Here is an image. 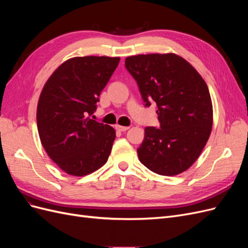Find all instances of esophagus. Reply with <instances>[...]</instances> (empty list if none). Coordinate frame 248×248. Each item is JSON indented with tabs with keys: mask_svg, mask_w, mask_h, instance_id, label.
<instances>
[{
	"mask_svg": "<svg viewBox=\"0 0 248 248\" xmlns=\"http://www.w3.org/2000/svg\"><path fill=\"white\" fill-rule=\"evenodd\" d=\"M116 129L119 131H126L129 129L128 126H121V125H116Z\"/></svg>",
	"mask_w": 248,
	"mask_h": 248,
	"instance_id": "1",
	"label": "esophagus"
}]
</instances>
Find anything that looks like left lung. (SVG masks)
Returning a JSON list of instances; mask_svg holds the SVG:
<instances>
[{
    "label": "left lung",
    "instance_id": "obj_1",
    "mask_svg": "<svg viewBox=\"0 0 248 248\" xmlns=\"http://www.w3.org/2000/svg\"><path fill=\"white\" fill-rule=\"evenodd\" d=\"M125 67L139 86L145 107L157 104L159 128L146 127L140 161L162 176L189 169L212 130L213 108L200 73L175 54L127 57Z\"/></svg>",
    "mask_w": 248,
    "mask_h": 248
}]
</instances>
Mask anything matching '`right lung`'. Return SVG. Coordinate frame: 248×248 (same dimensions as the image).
<instances>
[{
  "label": "right lung",
  "instance_id": "1",
  "mask_svg": "<svg viewBox=\"0 0 248 248\" xmlns=\"http://www.w3.org/2000/svg\"><path fill=\"white\" fill-rule=\"evenodd\" d=\"M120 58L67 60L44 85L37 106L41 144L51 160L72 176H86L108 161L116 131L90 118Z\"/></svg>",
  "mask_w": 248,
  "mask_h": 248
}]
</instances>
